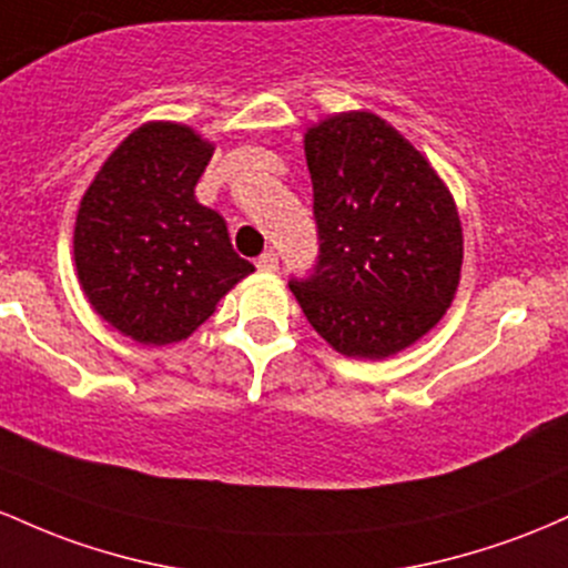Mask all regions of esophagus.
Returning <instances> with one entry per match:
<instances>
[{
  "instance_id": "34e87169",
  "label": "esophagus",
  "mask_w": 568,
  "mask_h": 568,
  "mask_svg": "<svg viewBox=\"0 0 568 568\" xmlns=\"http://www.w3.org/2000/svg\"><path fill=\"white\" fill-rule=\"evenodd\" d=\"M278 267V257H276V252H263L257 257V271H263V273H273Z\"/></svg>"
}]
</instances>
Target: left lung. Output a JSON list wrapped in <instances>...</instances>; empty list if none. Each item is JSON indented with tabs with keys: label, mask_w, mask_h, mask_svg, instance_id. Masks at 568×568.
Returning <instances> with one entry per match:
<instances>
[{
	"label": "left lung",
	"mask_w": 568,
	"mask_h": 568,
	"mask_svg": "<svg viewBox=\"0 0 568 568\" xmlns=\"http://www.w3.org/2000/svg\"><path fill=\"white\" fill-rule=\"evenodd\" d=\"M318 260L290 290L335 352L386 359L445 316L462 276L456 203L429 161L373 112L305 131Z\"/></svg>",
	"instance_id": "left-lung-1"
}]
</instances>
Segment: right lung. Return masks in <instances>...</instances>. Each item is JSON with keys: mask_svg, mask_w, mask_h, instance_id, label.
<instances>
[{"mask_svg": "<svg viewBox=\"0 0 568 568\" xmlns=\"http://www.w3.org/2000/svg\"><path fill=\"white\" fill-rule=\"evenodd\" d=\"M214 144L152 120L120 142L80 201L74 265L88 303L144 346L184 341L254 265L195 201Z\"/></svg>", "mask_w": 568, "mask_h": 568, "instance_id": "obj_1", "label": "right lung"}]
</instances>
